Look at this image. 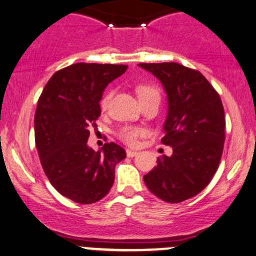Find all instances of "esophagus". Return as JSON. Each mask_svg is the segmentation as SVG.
<instances>
[{"label":"esophagus","instance_id":"34e87169","mask_svg":"<svg viewBox=\"0 0 256 256\" xmlns=\"http://www.w3.org/2000/svg\"><path fill=\"white\" fill-rule=\"evenodd\" d=\"M137 154H138L137 152H134V150H130V149H128V150H126V155H128V158H134V156H136Z\"/></svg>","mask_w":256,"mask_h":256}]
</instances>
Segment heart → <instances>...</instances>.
I'll return each mask as SVG.
<instances>
[{
    "label": "heart",
    "mask_w": 256,
    "mask_h": 256,
    "mask_svg": "<svg viewBox=\"0 0 256 256\" xmlns=\"http://www.w3.org/2000/svg\"><path fill=\"white\" fill-rule=\"evenodd\" d=\"M136 92L140 98V102H144L146 100L152 98H160V94L156 88L152 86V85L148 84H140L138 85L136 88ZM110 91H107L104 96H102L101 101H100V106H101L102 110H106L108 106V102L110 100ZM146 131L144 128H137V126H130V125H126L120 128L118 130V137L122 142L126 143L128 146H134L136 144L138 138L144 136Z\"/></svg>",
    "instance_id": "1"
}]
</instances>
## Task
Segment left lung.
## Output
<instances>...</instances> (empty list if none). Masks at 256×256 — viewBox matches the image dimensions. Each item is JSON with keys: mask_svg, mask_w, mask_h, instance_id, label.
<instances>
[{"mask_svg": "<svg viewBox=\"0 0 256 256\" xmlns=\"http://www.w3.org/2000/svg\"><path fill=\"white\" fill-rule=\"evenodd\" d=\"M165 88L168 113L162 144L171 156L158 158L143 179L152 194L178 204L194 198L212 180L225 140V114L219 94L201 72L177 62L138 64Z\"/></svg>", "mask_w": 256, "mask_h": 256, "instance_id": "1", "label": "left lung"}]
</instances>
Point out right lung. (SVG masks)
Wrapping results in <instances>:
<instances>
[{
  "label": "right lung",
  "instance_id": "1",
  "mask_svg": "<svg viewBox=\"0 0 256 256\" xmlns=\"http://www.w3.org/2000/svg\"><path fill=\"white\" fill-rule=\"evenodd\" d=\"M126 70V64H73L52 74L38 100L34 140L43 171L61 195L77 204L104 198L116 165L126 158L113 142L98 152L86 144L101 116L102 92Z\"/></svg>",
  "mask_w": 256,
  "mask_h": 256
}]
</instances>
